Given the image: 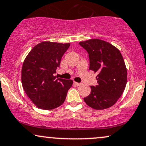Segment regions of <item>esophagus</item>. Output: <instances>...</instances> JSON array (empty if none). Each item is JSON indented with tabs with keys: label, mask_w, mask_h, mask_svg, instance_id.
<instances>
[{
	"label": "esophagus",
	"mask_w": 146,
	"mask_h": 146,
	"mask_svg": "<svg viewBox=\"0 0 146 146\" xmlns=\"http://www.w3.org/2000/svg\"><path fill=\"white\" fill-rule=\"evenodd\" d=\"M74 84H75V85L78 86H80L81 84H81V83H78V82H74Z\"/></svg>",
	"instance_id": "obj_1"
}]
</instances>
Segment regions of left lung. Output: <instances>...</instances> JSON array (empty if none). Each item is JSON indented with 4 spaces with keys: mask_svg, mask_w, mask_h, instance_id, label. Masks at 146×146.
Returning <instances> with one entry per match:
<instances>
[{
    "mask_svg": "<svg viewBox=\"0 0 146 146\" xmlns=\"http://www.w3.org/2000/svg\"><path fill=\"white\" fill-rule=\"evenodd\" d=\"M88 53L89 69L97 73L98 84L91 86V92L84 99L89 107L101 110L116 103L127 82V70L120 52L111 43L98 39L79 43Z\"/></svg>",
    "mask_w": 146,
    "mask_h": 146,
    "instance_id": "left-lung-1",
    "label": "left lung"
}]
</instances>
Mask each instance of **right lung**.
<instances>
[{
	"label": "right lung",
	"instance_id": "obj_1",
	"mask_svg": "<svg viewBox=\"0 0 146 146\" xmlns=\"http://www.w3.org/2000/svg\"><path fill=\"white\" fill-rule=\"evenodd\" d=\"M70 43L43 41L33 47L23 62L22 84L34 104L41 110H54L65 101L73 81L56 78L62 56Z\"/></svg>",
	"mask_w": 146,
	"mask_h": 146
}]
</instances>
